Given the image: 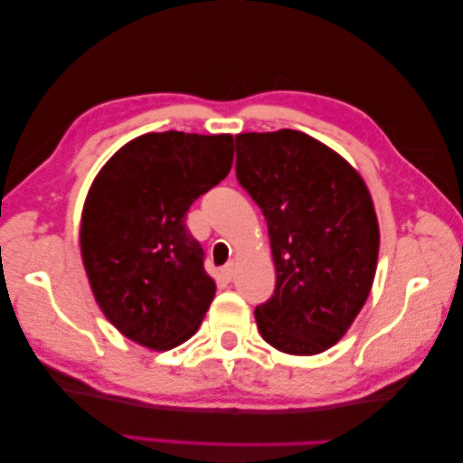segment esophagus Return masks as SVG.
<instances>
[{"mask_svg":"<svg viewBox=\"0 0 463 463\" xmlns=\"http://www.w3.org/2000/svg\"><path fill=\"white\" fill-rule=\"evenodd\" d=\"M222 275H223V279H227V281H232V279L236 277V264H233V262H227L225 267L222 269Z\"/></svg>","mask_w":463,"mask_h":463,"instance_id":"1","label":"esophagus"}]
</instances>
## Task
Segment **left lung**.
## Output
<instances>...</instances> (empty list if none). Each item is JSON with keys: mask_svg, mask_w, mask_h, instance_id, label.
<instances>
[{"mask_svg": "<svg viewBox=\"0 0 463 463\" xmlns=\"http://www.w3.org/2000/svg\"><path fill=\"white\" fill-rule=\"evenodd\" d=\"M236 176L269 225L277 285L256 306L262 338L317 354L343 338L375 277L380 227L365 182L293 128L236 135Z\"/></svg>", "mask_w": 463, "mask_h": 463, "instance_id": "left-lung-1", "label": "left lung"}]
</instances>
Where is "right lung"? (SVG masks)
Masks as SVG:
<instances>
[{"label":"right lung","instance_id":"obj_1","mask_svg":"<svg viewBox=\"0 0 463 463\" xmlns=\"http://www.w3.org/2000/svg\"><path fill=\"white\" fill-rule=\"evenodd\" d=\"M232 135L147 133L106 162L90 188L80 246L98 306L154 351L191 338L213 301L191 204L232 170Z\"/></svg>","mask_w":463,"mask_h":463}]
</instances>
